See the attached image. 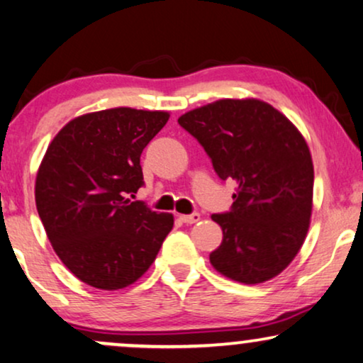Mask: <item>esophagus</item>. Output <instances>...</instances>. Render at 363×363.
Masks as SVG:
<instances>
[{"mask_svg":"<svg viewBox=\"0 0 363 363\" xmlns=\"http://www.w3.org/2000/svg\"><path fill=\"white\" fill-rule=\"evenodd\" d=\"M178 218H180L183 223H195L200 220V216L199 213H190V216H178Z\"/></svg>","mask_w":363,"mask_h":363,"instance_id":"1","label":"esophagus"}]
</instances>
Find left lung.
<instances>
[{
    "label": "left lung",
    "mask_w": 363,
    "mask_h": 363,
    "mask_svg": "<svg viewBox=\"0 0 363 363\" xmlns=\"http://www.w3.org/2000/svg\"><path fill=\"white\" fill-rule=\"evenodd\" d=\"M178 123L203 146L218 177L237 183L230 212L212 216L223 234L212 266L244 284L281 274L310 229L315 172L303 134L254 97L196 107Z\"/></svg>",
    "instance_id": "8db88e82"
}]
</instances>
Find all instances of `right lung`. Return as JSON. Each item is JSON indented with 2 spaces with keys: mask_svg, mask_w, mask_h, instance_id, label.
Instances as JSON below:
<instances>
[{
  "mask_svg": "<svg viewBox=\"0 0 363 363\" xmlns=\"http://www.w3.org/2000/svg\"><path fill=\"white\" fill-rule=\"evenodd\" d=\"M167 111L114 107L65 124L35 182L38 216L65 267L92 288L136 283L173 229V216L126 199L143 185L140 158L168 123Z\"/></svg>",
  "mask_w": 363,
  "mask_h": 363,
  "instance_id": "right-lung-1",
  "label": "right lung"
}]
</instances>
